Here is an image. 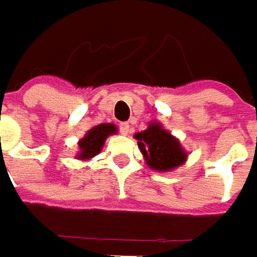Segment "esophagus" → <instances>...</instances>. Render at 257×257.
Instances as JSON below:
<instances>
[{
	"instance_id": "1",
	"label": "esophagus",
	"mask_w": 257,
	"mask_h": 257,
	"mask_svg": "<svg viewBox=\"0 0 257 257\" xmlns=\"http://www.w3.org/2000/svg\"><path fill=\"white\" fill-rule=\"evenodd\" d=\"M118 128H120V133L121 134H127L130 132V125H128V123H120Z\"/></svg>"
}]
</instances>
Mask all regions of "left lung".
<instances>
[{"label":"left lung","mask_w":257,"mask_h":257,"mask_svg":"<svg viewBox=\"0 0 257 257\" xmlns=\"http://www.w3.org/2000/svg\"><path fill=\"white\" fill-rule=\"evenodd\" d=\"M139 147L146 157V163L154 170L167 172L186 162V153L177 139L166 132L159 123H152L147 130L137 133Z\"/></svg>","instance_id":"left-lung-1"}]
</instances>
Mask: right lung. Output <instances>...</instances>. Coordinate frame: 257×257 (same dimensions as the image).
I'll use <instances>...</instances> for the list:
<instances>
[{"label":"right lung","instance_id":"right-lung-1","mask_svg":"<svg viewBox=\"0 0 257 257\" xmlns=\"http://www.w3.org/2000/svg\"><path fill=\"white\" fill-rule=\"evenodd\" d=\"M117 132L114 124H98L93 127L91 130H88L84 139L80 140V153L78 159L85 160V159H91L95 154H98L103 149V144L105 139Z\"/></svg>","mask_w":257,"mask_h":257}]
</instances>
